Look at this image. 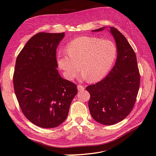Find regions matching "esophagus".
<instances>
[{
  "label": "esophagus",
  "instance_id": "obj_1",
  "mask_svg": "<svg viewBox=\"0 0 156 156\" xmlns=\"http://www.w3.org/2000/svg\"><path fill=\"white\" fill-rule=\"evenodd\" d=\"M77 88L79 90H84V87L83 86L80 85V84H78V85L77 86Z\"/></svg>",
  "mask_w": 156,
  "mask_h": 156
}]
</instances>
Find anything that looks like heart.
Returning <instances> with one entry per match:
<instances>
[{"instance_id": "obj_1", "label": "heart", "mask_w": 156, "mask_h": 156, "mask_svg": "<svg viewBox=\"0 0 156 156\" xmlns=\"http://www.w3.org/2000/svg\"><path fill=\"white\" fill-rule=\"evenodd\" d=\"M117 56V48L111 39L81 36L69 42L66 51L59 50L56 60L67 80L74 79L80 67L81 80L88 79L93 83L101 80L110 72Z\"/></svg>"}]
</instances>
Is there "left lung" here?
I'll return each mask as SVG.
<instances>
[{
  "label": "left lung",
  "mask_w": 156,
  "mask_h": 156,
  "mask_svg": "<svg viewBox=\"0 0 156 156\" xmlns=\"http://www.w3.org/2000/svg\"><path fill=\"white\" fill-rule=\"evenodd\" d=\"M102 27L94 32L103 30ZM117 48L115 66L106 77L88 86L89 108L93 119L103 125H114L123 120L134 107L140 86V74L134 50L122 33L110 27Z\"/></svg>",
  "instance_id": "left-lung-1"
}]
</instances>
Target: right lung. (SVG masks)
Segmentation results:
<instances>
[{"instance_id": "1", "label": "right lung", "mask_w": 156, "mask_h": 156, "mask_svg": "<svg viewBox=\"0 0 156 156\" xmlns=\"http://www.w3.org/2000/svg\"><path fill=\"white\" fill-rule=\"evenodd\" d=\"M65 33H39L32 37L16 58L14 91L22 112L33 124L56 127L66 119L77 94L76 85L57 70L56 48Z\"/></svg>"}]
</instances>
